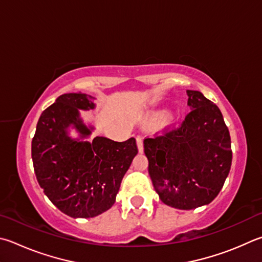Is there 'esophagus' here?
Instances as JSON below:
<instances>
[{
	"label": "esophagus",
	"mask_w": 262,
	"mask_h": 262,
	"mask_svg": "<svg viewBox=\"0 0 262 262\" xmlns=\"http://www.w3.org/2000/svg\"><path fill=\"white\" fill-rule=\"evenodd\" d=\"M136 144H137V149H139V152H143V140H142L141 136L136 137Z\"/></svg>",
	"instance_id": "obj_1"
}]
</instances>
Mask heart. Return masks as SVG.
I'll return each instance as SVG.
<instances>
[{
    "label": "heart",
    "instance_id": "b5f03b06",
    "mask_svg": "<svg viewBox=\"0 0 262 262\" xmlns=\"http://www.w3.org/2000/svg\"><path fill=\"white\" fill-rule=\"evenodd\" d=\"M179 119V113L175 111H169V112H165L163 110H157L151 112L149 117H147V123L150 126H156V125H160V127H169L173 126L175 122L178 121Z\"/></svg>",
    "mask_w": 262,
    "mask_h": 262
}]
</instances>
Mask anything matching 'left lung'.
Listing matches in <instances>:
<instances>
[{
	"instance_id": "1",
	"label": "left lung",
	"mask_w": 262,
	"mask_h": 262,
	"mask_svg": "<svg viewBox=\"0 0 262 262\" xmlns=\"http://www.w3.org/2000/svg\"><path fill=\"white\" fill-rule=\"evenodd\" d=\"M187 95L191 112L181 127L143 142L156 192L179 210L210 204L225 184L232 160L220 108L197 90Z\"/></svg>"
}]
</instances>
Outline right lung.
Segmentation results:
<instances>
[{
  "label": "right lung",
  "instance_id": "1",
  "mask_svg": "<svg viewBox=\"0 0 262 262\" xmlns=\"http://www.w3.org/2000/svg\"><path fill=\"white\" fill-rule=\"evenodd\" d=\"M94 97L64 94L40 116L32 140L37 182L50 202L71 217H94L111 208L137 146L134 137L115 142L87 139L95 129L84 125L80 110H94ZM78 133L69 135V128Z\"/></svg>",
  "mask_w": 262,
  "mask_h": 262
}]
</instances>
